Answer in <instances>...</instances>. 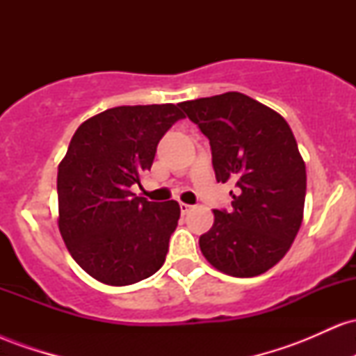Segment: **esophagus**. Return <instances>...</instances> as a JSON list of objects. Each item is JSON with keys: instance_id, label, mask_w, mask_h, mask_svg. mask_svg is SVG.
I'll return each instance as SVG.
<instances>
[{"instance_id": "34e87169", "label": "esophagus", "mask_w": 356, "mask_h": 356, "mask_svg": "<svg viewBox=\"0 0 356 356\" xmlns=\"http://www.w3.org/2000/svg\"><path fill=\"white\" fill-rule=\"evenodd\" d=\"M179 207H181L182 214H187V212L192 209V206H189V204H186V202H179Z\"/></svg>"}]
</instances>
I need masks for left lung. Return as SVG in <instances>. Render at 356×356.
<instances>
[{
    "label": "left lung",
    "instance_id": "left-lung-1",
    "mask_svg": "<svg viewBox=\"0 0 356 356\" xmlns=\"http://www.w3.org/2000/svg\"><path fill=\"white\" fill-rule=\"evenodd\" d=\"M209 138L218 182H234L232 209H214L199 238L224 275L252 277L283 259L303 222L306 167L288 122L239 92L179 104Z\"/></svg>",
    "mask_w": 356,
    "mask_h": 356
}]
</instances>
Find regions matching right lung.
<instances>
[{
	"label": "right lung",
	"mask_w": 356,
	"mask_h": 356,
	"mask_svg": "<svg viewBox=\"0 0 356 356\" xmlns=\"http://www.w3.org/2000/svg\"><path fill=\"white\" fill-rule=\"evenodd\" d=\"M186 115L179 105H124L85 120L58 165V229L76 264L108 286L162 268L181 207L130 191L152 167L157 144Z\"/></svg>",
	"instance_id": "add662e5"
}]
</instances>
